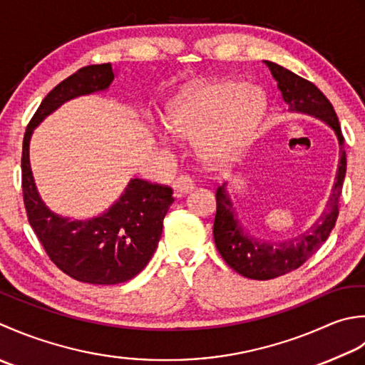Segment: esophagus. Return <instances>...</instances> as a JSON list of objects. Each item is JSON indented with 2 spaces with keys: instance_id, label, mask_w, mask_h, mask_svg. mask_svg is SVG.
Here are the masks:
<instances>
[{
  "instance_id": "1",
  "label": "esophagus",
  "mask_w": 365,
  "mask_h": 365,
  "mask_svg": "<svg viewBox=\"0 0 365 365\" xmlns=\"http://www.w3.org/2000/svg\"><path fill=\"white\" fill-rule=\"evenodd\" d=\"M192 189H193V181L189 176H178L173 181V190H175L176 198L187 195L189 192H192Z\"/></svg>"
}]
</instances>
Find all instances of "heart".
<instances>
[{
  "label": "heart",
  "mask_w": 365,
  "mask_h": 365,
  "mask_svg": "<svg viewBox=\"0 0 365 365\" xmlns=\"http://www.w3.org/2000/svg\"><path fill=\"white\" fill-rule=\"evenodd\" d=\"M266 108V98L257 86L215 80L190 86L167 108L165 123L151 121L160 143H170V133L195 138V150L210 165L236 158L254 135Z\"/></svg>",
  "instance_id": "obj_1"
}]
</instances>
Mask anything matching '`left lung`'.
I'll return each mask as SVG.
<instances>
[{
  "mask_svg": "<svg viewBox=\"0 0 365 365\" xmlns=\"http://www.w3.org/2000/svg\"><path fill=\"white\" fill-rule=\"evenodd\" d=\"M264 64L277 81V89L288 107V113L314 116L329 125L336 133L339 141V165L323 212L306 232L285 241H264L252 235L240 219L228 192V181L219 185L215 192L217 212H215L212 230L215 247L230 267H233L241 276L255 280H269L297 269L322 247L336 225L341 184L346 173L345 140L331 102L314 83L296 76L292 71L271 61H264Z\"/></svg>",
  "mask_w": 365,
  "mask_h": 365,
  "instance_id": "8db88e82",
  "label": "left lung"
}]
</instances>
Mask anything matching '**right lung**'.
<instances>
[{
	"instance_id": "add662e5",
	"label": "right lung",
	"mask_w": 365,
	"mask_h": 365,
	"mask_svg": "<svg viewBox=\"0 0 365 365\" xmlns=\"http://www.w3.org/2000/svg\"><path fill=\"white\" fill-rule=\"evenodd\" d=\"M116 71L111 64L81 68L55 86L29 121L21 153V187L29 225L59 269L93 285L128 282L150 263L162 235L163 217L175 202L173 190L132 178L120 198L106 211L86 219L55 212L43 202L29 162L34 129L66 102L106 93Z\"/></svg>"
}]
</instances>
